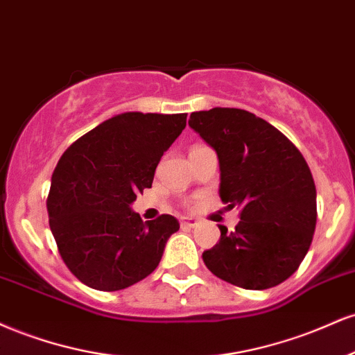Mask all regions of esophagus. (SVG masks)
<instances>
[{
    "label": "esophagus",
    "instance_id": "1",
    "mask_svg": "<svg viewBox=\"0 0 355 355\" xmlns=\"http://www.w3.org/2000/svg\"><path fill=\"white\" fill-rule=\"evenodd\" d=\"M179 224H181L182 229H193V227L198 226L199 223L193 218H181V219H179Z\"/></svg>",
    "mask_w": 355,
    "mask_h": 355
}]
</instances>
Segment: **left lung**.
Segmentation results:
<instances>
[{
    "mask_svg": "<svg viewBox=\"0 0 355 355\" xmlns=\"http://www.w3.org/2000/svg\"><path fill=\"white\" fill-rule=\"evenodd\" d=\"M189 126L216 149L220 201L239 207L234 231L202 252L214 276L243 289L262 291L299 269L318 220L315 184L295 146L268 121L236 107L193 112Z\"/></svg>",
    "mask_w": 355,
    "mask_h": 355,
    "instance_id": "left-lung-1",
    "label": "left lung"
}]
</instances>
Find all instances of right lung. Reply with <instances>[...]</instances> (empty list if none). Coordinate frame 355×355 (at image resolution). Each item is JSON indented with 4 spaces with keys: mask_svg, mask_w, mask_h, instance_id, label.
Here are the masks:
<instances>
[{
    "mask_svg": "<svg viewBox=\"0 0 355 355\" xmlns=\"http://www.w3.org/2000/svg\"><path fill=\"white\" fill-rule=\"evenodd\" d=\"M187 114L124 112L66 149L49 187V227L66 268L83 284L121 291L159 266L179 229L174 216L143 223L131 211L151 187L162 154L186 128Z\"/></svg>",
    "mask_w": 355,
    "mask_h": 355,
    "instance_id": "add662e5",
    "label": "right lung"
}]
</instances>
